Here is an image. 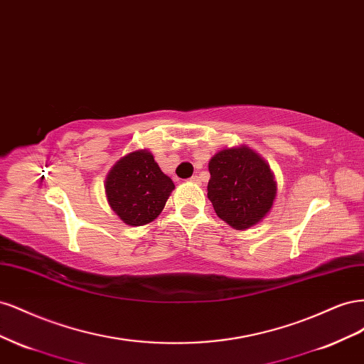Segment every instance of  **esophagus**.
I'll return each mask as SVG.
<instances>
[{
    "label": "esophagus",
    "mask_w": 364,
    "mask_h": 364,
    "mask_svg": "<svg viewBox=\"0 0 364 364\" xmlns=\"http://www.w3.org/2000/svg\"><path fill=\"white\" fill-rule=\"evenodd\" d=\"M190 182H194V183H199V182H200V178H199V176H193V178L190 179Z\"/></svg>",
    "instance_id": "esophagus-1"
}]
</instances>
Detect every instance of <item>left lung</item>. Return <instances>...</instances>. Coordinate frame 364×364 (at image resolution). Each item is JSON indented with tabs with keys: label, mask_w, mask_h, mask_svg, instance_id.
<instances>
[{
	"label": "left lung",
	"mask_w": 364,
	"mask_h": 364,
	"mask_svg": "<svg viewBox=\"0 0 364 364\" xmlns=\"http://www.w3.org/2000/svg\"><path fill=\"white\" fill-rule=\"evenodd\" d=\"M208 168V199L229 226L249 229L269 214L277 182L258 153L246 146L223 149L211 158Z\"/></svg>",
	"instance_id": "1"
}]
</instances>
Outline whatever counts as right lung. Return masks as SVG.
<instances>
[{"label":"right lung","instance_id":"right-lung-1","mask_svg":"<svg viewBox=\"0 0 364 364\" xmlns=\"http://www.w3.org/2000/svg\"><path fill=\"white\" fill-rule=\"evenodd\" d=\"M105 190L109 205L126 225L142 226L162 213L174 183L149 150H136L114 165Z\"/></svg>","mask_w":364,"mask_h":364}]
</instances>
